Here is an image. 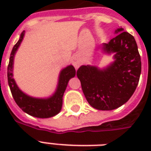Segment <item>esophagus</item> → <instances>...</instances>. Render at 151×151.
<instances>
[{
  "instance_id": "1",
  "label": "esophagus",
  "mask_w": 151,
  "mask_h": 151,
  "mask_svg": "<svg viewBox=\"0 0 151 151\" xmlns=\"http://www.w3.org/2000/svg\"><path fill=\"white\" fill-rule=\"evenodd\" d=\"M73 65L76 69H78V67L80 66L81 59H80V57L78 56V55H75V56H73Z\"/></svg>"
}]
</instances>
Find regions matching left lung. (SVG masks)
<instances>
[{
    "mask_svg": "<svg viewBox=\"0 0 151 151\" xmlns=\"http://www.w3.org/2000/svg\"><path fill=\"white\" fill-rule=\"evenodd\" d=\"M117 36L104 44L103 50L115 52V61L104 70L96 66H81L77 71L85 98L92 107L111 110L129 100L138 85L141 59L136 40L122 28Z\"/></svg>",
    "mask_w": 151,
    "mask_h": 151,
    "instance_id": "1",
    "label": "left lung"
}]
</instances>
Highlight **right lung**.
Here are the masks:
<instances>
[{
    "instance_id": "obj_1",
    "label": "right lung",
    "mask_w": 151,
    "mask_h": 151,
    "mask_svg": "<svg viewBox=\"0 0 151 151\" xmlns=\"http://www.w3.org/2000/svg\"><path fill=\"white\" fill-rule=\"evenodd\" d=\"M24 37V31L20 36L19 40L15 44L11 52L9 63L8 66V81L11 92L17 105L28 114L40 118L53 117L60 112L63 105V96L70 79L75 76L76 71L73 66H69L63 69L60 73L59 85L56 92L48 99H36L24 94L15 84L12 78L13 59L15 52L17 51L20 43Z\"/></svg>"
}]
</instances>
